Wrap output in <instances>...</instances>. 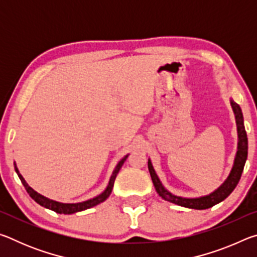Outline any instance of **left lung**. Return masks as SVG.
I'll use <instances>...</instances> for the list:
<instances>
[{
	"label": "left lung",
	"instance_id": "obj_1",
	"mask_svg": "<svg viewBox=\"0 0 257 257\" xmlns=\"http://www.w3.org/2000/svg\"><path fill=\"white\" fill-rule=\"evenodd\" d=\"M230 105L232 107L234 119H236V125H237V135H238V143H237V152L236 156L233 160V165L230 171L227 179L223 181V184L220 187L212 191L208 195H204V196L199 197H181L177 196L170 193L161 182L159 176L152 164L151 159H149V171L153 181V185L155 187L156 193H158L164 201H168L170 203L176 204V205L184 206L187 208H194V210H206L212 206L216 205L220 202L224 201L230 194L232 193L233 189L236 188L239 180H240L241 173L245 167L246 160H247V153H248V141H247V134L245 130V125H243V115L241 112L240 106L230 98Z\"/></svg>",
	"mask_w": 257,
	"mask_h": 257
}]
</instances>
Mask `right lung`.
I'll list each match as a JSON object with an SVG mask.
<instances>
[{"mask_svg": "<svg viewBox=\"0 0 257 257\" xmlns=\"http://www.w3.org/2000/svg\"><path fill=\"white\" fill-rule=\"evenodd\" d=\"M128 155H124L122 159H121L118 164L115 165L114 170L112 172V176L110 178V180H108V184L106 186V188L104 189V191H102L101 194L97 195V196H95L90 199H87V201L84 202H79V203H62V202H56L53 201V199H50L45 196H43V195L38 194L36 190H34L32 187H30L26 180L24 179V177L20 175V172L18 170V168H17V164L15 162V170L17 172V175H18L19 179L23 182V185L25 186L26 190H27V193L29 194V196L32 197L35 202L40 204L41 206L45 207V208H49V210L54 211L56 213H59V214H73V213H77V212H80V211H85L87 208H90L93 206H96L98 205L99 203H102L105 201V199L110 196V194L112 193V189H113V185H114V180L116 178V175H118L121 167H122V164L124 163V161L127 160Z\"/></svg>", "mask_w": 257, "mask_h": 257, "instance_id": "obj_1", "label": "right lung"}]
</instances>
